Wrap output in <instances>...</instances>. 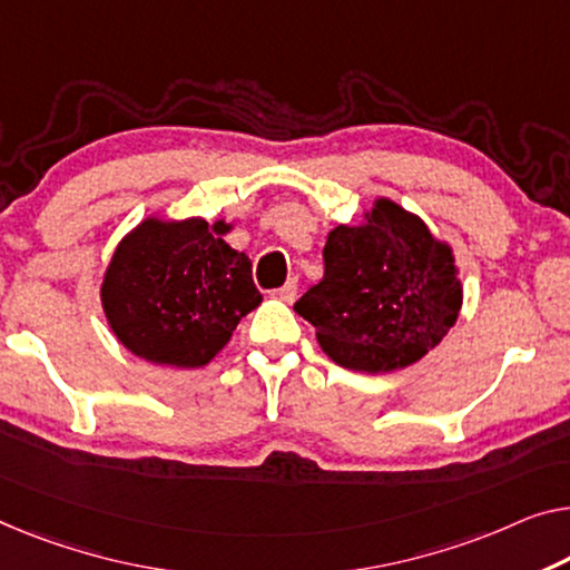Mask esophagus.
<instances>
[{"instance_id":"esophagus-1","label":"esophagus","mask_w":570,"mask_h":570,"mask_svg":"<svg viewBox=\"0 0 570 570\" xmlns=\"http://www.w3.org/2000/svg\"><path fill=\"white\" fill-rule=\"evenodd\" d=\"M296 286H299V282H296V278H288V282L282 288H278L276 296L282 302H294L296 299Z\"/></svg>"}]
</instances>
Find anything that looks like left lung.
I'll return each mask as SVG.
<instances>
[{
	"mask_svg": "<svg viewBox=\"0 0 570 570\" xmlns=\"http://www.w3.org/2000/svg\"><path fill=\"white\" fill-rule=\"evenodd\" d=\"M463 307L453 245L389 197L337 225L325 276L294 309L312 322L327 358L361 373L402 371L440 345Z\"/></svg>",
	"mask_w": 570,
	"mask_h": 570,
	"instance_id": "1",
	"label": "left lung"
}]
</instances>
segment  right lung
Instances as JSON below:
<instances>
[{
  "mask_svg": "<svg viewBox=\"0 0 570 570\" xmlns=\"http://www.w3.org/2000/svg\"><path fill=\"white\" fill-rule=\"evenodd\" d=\"M233 227L148 215L117 243L99 299L127 351L156 366L202 368L230 343L263 302L248 256L223 240Z\"/></svg>",
  "mask_w": 570,
  "mask_h": 570,
  "instance_id": "1",
  "label": "right lung"
}]
</instances>
